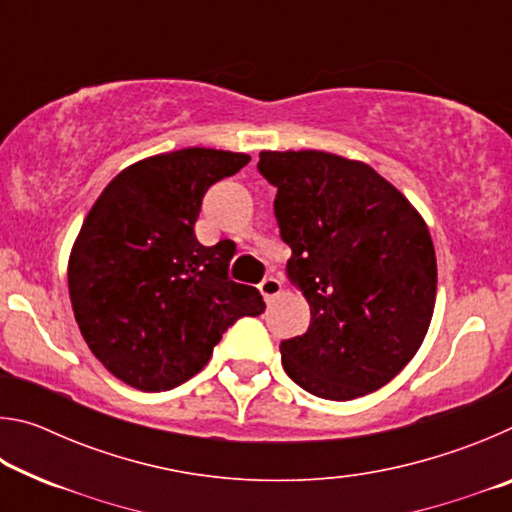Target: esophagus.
Wrapping results in <instances>:
<instances>
[{
  "label": "esophagus",
  "instance_id": "1",
  "mask_svg": "<svg viewBox=\"0 0 512 512\" xmlns=\"http://www.w3.org/2000/svg\"><path fill=\"white\" fill-rule=\"evenodd\" d=\"M259 291H262V296H264L266 302H273L277 296H280L282 282L277 280V277H264L262 284H259Z\"/></svg>",
  "mask_w": 512,
  "mask_h": 512
}]
</instances>
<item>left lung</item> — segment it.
I'll return each mask as SVG.
<instances>
[{
    "label": "left lung",
    "mask_w": 512,
    "mask_h": 512,
    "mask_svg": "<svg viewBox=\"0 0 512 512\" xmlns=\"http://www.w3.org/2000/svg\"><path fill=\"white\" fill-rule=\"evenodd\" d=\"M289 280L305 296L307 332L280 343L307 393L345 402L388 384L427 334L436 250L402 192L368 167L325 151H262Z\"/></svg>",
    "instance_id": "obj_1"
}]
</instances>
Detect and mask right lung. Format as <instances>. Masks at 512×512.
Returning a JSON list of instances; mask_svg holds the SVG:
<instances>
[{"label":"right lung","instance_id":"add662e5","mask_svg":"<svg viewBox=\"0 0 512 512\" xmlns=\"http://www.w3.org/2000/svg\"><path fill=\"white\" fill-rule=\"evenodd\" d=\"M246 153L180 149L135 162L103 189L69 255L67 282L85 343L108 372L144 393L201 372L230 325L266 309L230 280V239L198 244L207 189Z\"/></svg>","mask_w":512,"mask_h":512}]
</instances>
